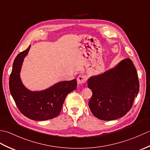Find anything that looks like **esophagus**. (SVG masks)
Segmentation results:
<instances>
[{"instance_id":"esophagus-1","label":"esophagus","mask_w":150,"mask_h":150,"mask_svg":"<svg viewBox=\"0 0 150 150\" xmlns=\"http://www.w3.org/2000/svg\"><path fill=\"white\" fill-rule=\"evenodd\" d=\"M86 76L85 75H80L77 78V83L79 84H84V82H86Z\"/></svg>"}]
</instances>
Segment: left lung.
<instances>
[{"mask_svg": "<svg viewBox=\"0 0 150 150\" xmlns=\"http://www.w3.org/2000/svg\"><path fill=\"white\" fill-rule=\"evenodd\" d=\"M92 91L89 107L93 115L103 120H113L131 109L139 91L135 67L130 59L121 60L111 69L88 80Z\"/></svg>", "mask_w": 150, "mask_h": 150, "instance_id": "1", "label": "left lung"}]
</instances>
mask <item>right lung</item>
Segmentation results:
<instances>
[{
    "instance_id": "1",
    "label": "right lung",
    "mask_w": 150,
    "mask_h": 150,
    "mask_svg": "<svg viewBox=\"0 0 150 150\" xmlns=\"http://www.w3.org/2000/svg\"><path fill=\"white\" fill-rule=\"evenodd\" d=\"M30 47L31 45L16 57L9 77V91L24 116L34 120L52 119L60 114L67 95L77 88V80L59 82L42 91L28 90L22 84L20 73Z\"/></svg>"
}]
</instances>
